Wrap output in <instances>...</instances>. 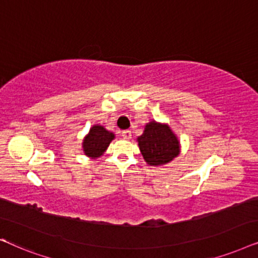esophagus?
Returning a JSON list of instances; mask_svg holds the SVG:
<instances>
[{"label":"esophagus","mask_w":258,"mask_h":258,"mask_svg":"<svg viewBox=\"0 0 258 258\" xmlns=\"http://www.w3.org/2000/svg\"><path fill=\"white\" fill-rule=\"evenodd\" d=\"M121 137H122V139H125V140H130V139L132 138L131 131H123V132L121 133Z\"/></svg>","instance_id":"34e87169"}]
</instances>
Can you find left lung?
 <instances>
[{"mask_svg":"<svg viewBox=\"0 0 258 258\" xmlns=\"http://www.w3.org/2000/svg\"><path fill=\"white\" fill-rule=\"evenodd\" d=\"M144 160L151 166H161L180 153V142L167 123L156 120L147 122L143 135L137 138Z\"/></svg>","mask_w":258,"mask_h":258,"instance_id":"obj_1","label":"left lung"}]
</instances>
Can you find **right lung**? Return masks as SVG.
<instances>
[{
    "label": "right lung",
    "mask_w": 258,
    "mask_h": 258,
    "mask_svg": "<svg viewBox=\"0 0 258 258\" xmlns=\"http://www.w3.org/2000/svg\"><path fill=\"white\" fill-rule=\"evenodd\" d=\"M114 138V133L106 130L104 126L95 123L89 128L88 133L82 140V150H84L85 156L91 159H98L106 152L109 144Z\"/></svg>",
    "instance_id": "right-lung-1"
}]
</instances>
